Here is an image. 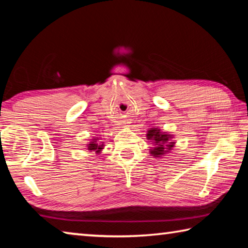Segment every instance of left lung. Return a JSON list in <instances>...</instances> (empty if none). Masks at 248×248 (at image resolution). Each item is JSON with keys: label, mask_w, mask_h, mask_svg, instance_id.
<instances>
[{"label": "left lung", "mask_w": 248, "mask_h": 248, "mask_svg": "<svg viewBox=\"0 0 248 248\" xmlns=\"http://www.w3.org/2000/svg\"><path fill=\"white\" fill-rule=\"evenodd\" d=\"M146 138L149 140L153 141L155 146L151 150V154L155 157L162 156L163 154H165L167 151L171 150V148L174 146V142H170V134H166L165 132H161V130L157 128H152L148 131V134H146ZM168 149H166V148Z\"/></svg>", "instance_id": "1"}]
</instances>
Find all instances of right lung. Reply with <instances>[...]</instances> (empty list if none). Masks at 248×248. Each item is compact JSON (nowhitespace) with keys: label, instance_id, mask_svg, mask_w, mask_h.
I'll list each match as a JSON object with an SVG mask.
<instances>
[{"label":"right lung","instance_id":"1","mask_svg":"<svg viewBox=\"0 0 248 248\" xmlns=\"http://www.w3.org/2000/svg\"><path fill=\"white\" fill-rule=\"evenodd\" d=\"M104 144H100L99 142H97V139H94L92 142L89 143V150L91 151H95L96 153H99L100 151L103 150Z\"/></svg>","mask_w":248,"mask_h":248}]
</instances>
